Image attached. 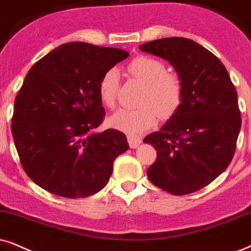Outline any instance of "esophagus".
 <instances>
[{
	"instance_id": "esophagus-1",
	"label": "esophagus",
	"mask_w": 251,
	"mask_h": 251,
	"mask_svg": "<svg viewBox=\"0 0 251 251\" xmlns=\"http://www.w3.org/2000/svg\"><path fill=\"white\" fill-rule=\"evenodd\" d=\"M127 141H128L129 147L136 148L139 145L141 144V138H140V136L135 135V134H128L127 135Z\"/></svg>"
}]
</instances>
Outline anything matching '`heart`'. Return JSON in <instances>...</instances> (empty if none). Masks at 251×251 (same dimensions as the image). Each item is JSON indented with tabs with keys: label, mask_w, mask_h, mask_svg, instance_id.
<instances>
[{
	"label": "heart",
	"mask_w": 251,
	"mask_h": 251,
	"mask_svg": "<svg viewBox=\"0 0 251 251\" xmlns=\"http://www.w3.org/2000/svg\"><path fill=\"white\" fill-rule=\"evenodd\" d=\"M127 73L144 84L136 109H120L110 118L111 126L127 133H140L160 119H169L179 110L184 98V84L178 74L167 72L166 63L147 55H139L127 65ZM119 77L110 69L98 84L100 100L106 107H115Z\"/></svg>",
	"instance_id": "b5f03b06"
}]
</instances>
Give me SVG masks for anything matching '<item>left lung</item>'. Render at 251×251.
<instances>
[{"mask_svg":"<svg viewBox=\"0 0 251 251\" xmlns=\"http://www.w3.org/2000/svg\"><path fill=\"white\" fill-rule=\"evenodd\" d=\"M140 50L169 61L184 84L179 110L144 142L156 149L154 185L175 196L208 185L229 166L241 128L236 89L224 63L191 39L163 38Z\"/></svg>","mask_w":251,"mask_h":251,"instance_id":"1","label":"left lung"}]
</instances>
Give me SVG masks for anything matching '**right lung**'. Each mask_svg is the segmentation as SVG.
Masks as SVG:
<instances>
[{"mask_svg":"<svg viewBox=\"0 0 251 251\" xmlns=\"http://www.w3.org/2000/svg\"><path fill=\"white\" fill-rule=\"evenodd\" d=\"M128 55L74 41L56 47L28 71L15 98L11 132L22 167L40 188L85 198L109 182L113 161L129 146L117 129L95 132L105 116L98 84Z\"/></svg>","mask_w":251,"mask_h":251,"instance_id":"right-lung-1","label":"right lung"}]
</instances>
